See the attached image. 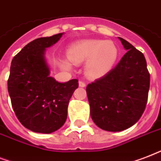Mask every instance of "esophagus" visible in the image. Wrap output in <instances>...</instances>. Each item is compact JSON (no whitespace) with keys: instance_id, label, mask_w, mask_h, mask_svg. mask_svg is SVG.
I'll list each match as a JSON object with an SVG mask.
<instances>
[{"instance_id":"1","label":"esophagus","mask_w":161,"mask_h":161,"mask_svg":"<svg viewBox=\"0 0 161 161\" xmlns=\"http://www.w3.org/2000/svg\"><path fill=\"white\" fill-rule=\"evenodd\" d=\"M79 86L85 87V86H86V83H85L84 81H82V80H80V81H79Z\"/></svg>"}]
</instances>
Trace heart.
I'll use <instances>...</instances> for the list:
<instances>
[{
  "label": "heart",
  "instance_id": "obj_1",
  "mask_svg": "<svg viewBox=\"0 0 161 161\" xmlns=\"http://www.w3.org/2000/svg\"><path fill=\"white\" fill-rule=\"evenodd\" d=\"M118 48L113 42L103 39H84L69 46L67 51L69 60L75 64L87 62L86 74L89 78L97 79L108 73L118 58ZM65 68L70 64L61 62Z\"/></svg>",
  "mask_w": 161,
  "mask_h": 161
}]
</instances>
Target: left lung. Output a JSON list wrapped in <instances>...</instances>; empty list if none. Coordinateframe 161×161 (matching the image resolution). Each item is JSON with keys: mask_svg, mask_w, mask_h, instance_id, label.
<instances>
[{"mask_svg": "<svg viewBox=\"0 0 161 161\" xmlns=\"http://www.w3.org/2000/svg\"><path fill=\"white\" fill-rule=\"evenodd\" d=\"M127 53L104 76L88 84L91 117L103 130H125L144 113L149 89V70L143 53L119 38Z\"/></svg>", "mask_w": 161, "mask_h": 161, "instance_id": "obj_1", "label": "left lung"}]
</instances>
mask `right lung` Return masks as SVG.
Wrapping results in <instances>:
<instances>
[{
	"instance_id": "add662e5",
	"label": "right lung",
	"mask_w": 161,
	"mask_h": 161,
	"mask_svg": "<svg viewBox=\"0 0 161 161\" xmlns=\"http://www.w3.org/2000/svg\"><path fill=\"white\" fill-rule=\"evenodd\" d=\"M64 33L37 38L15 56L11 64L7 89L14 113L25 128L50 134L64 125L67 109L78 80L59 83L49 76L44 52Z\"/></svg>"
}]
</instances>
